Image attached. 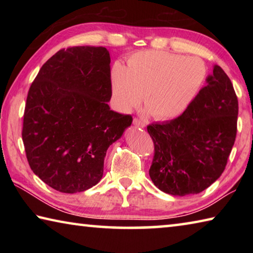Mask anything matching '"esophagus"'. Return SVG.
<instances>
[{"mask_svg": "<svg viewBox=\"0 0 253 253\" xmlns=\"http://www.w3.org/2000/svg\"><path fill=\"white\" fill-rule=\"evenodd\" d=\"M132 123H134L135 126L140 127V128H144L145 126H146V124H145V122H143L142 119H139V118H134V121H132Z\"/></svg>", "mask_w": 253, "mask_h": 253, "instance_id": "esophagus-1", "label": "esophagus"}]
</instances>
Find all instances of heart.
I'll return each instance as SVG.
<instances>
[{
	"label": "heart",
	"instance_id": "b5f03b06",
	"mask_svg": "<svg viewBox=\"0 0 253 253\" xmlns=\"http://www.w3.org/2000/svg\"><path fill=\"white\" fill-rule=\"evenodd\" d=\"M202 59L165 51H139L127 67L115 63L110 72L113 98L121 111H129L142 102L156 121H169L182 115L199 95L207 80Z\"/></svg>",
	"mask_w": 253,
	"mask_h": 253
}]
</instances>
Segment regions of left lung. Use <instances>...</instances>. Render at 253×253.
Listing matches in <instances>:
<instances>
[{
	"instance_id": "8db88e82",
	"label": "left lung",
	"mask_w": 253,
	"mask_h": 253,
	"mask_svg": "<svg viewBox=\"0 0 253 253\" xmlns=\"http://www.w3.org/2000/svg\"><path fill=\"white\" fill-rule=\"evenodd\" d=\"M190 107L147 131L154 143L149 176L161 191L198 194L221 176L237 137L238 97L219 66Z\"/></svg>"
}]
</instances>
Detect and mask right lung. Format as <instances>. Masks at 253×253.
Segmentation results:
<instances>
[{"mask_svg": "<svg viewBox=\"0 0 253 253\" xmlns=\"http://www.w3.org/2000/svg\"><path fill=\"white\" fill-rule=\"evenodd\" d=\"M110 55L104 46H69L52 55L29 89L22 139L33 173L62 193L100 181L109 145L132 117L110 110Z\"/></svg>", "mask_w": 253, "mask_h": 253, "instance_id": "right-lung-1", "label": "right lung"}]
</instances>
